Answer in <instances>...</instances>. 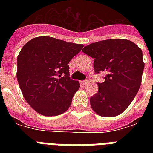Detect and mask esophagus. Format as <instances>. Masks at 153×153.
Listing matches in <instances>:
<instances>
[{
	"label": "esophagus",
	"instance_id": "34e87169",
	"mask_svg": "<svg viewBox=\"0 0 153 153\" xmlns=\"http://www.w3.org/2000/svg\"><path fill=\"white\" fill-rule=\"evenodd\" d=\"M86 83H87V81H86V80H84V81H80V84H81V85H82V86H83V85H86Z\"/></svg>",
	"mask_w": 153,
	"mask_h": 153
}]
</instances>
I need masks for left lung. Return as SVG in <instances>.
I'll list each match as a JSON object with an SVG mask.
<instances>
[{
    "label": "left lung",
    "instance_id": "1",
    "mask_svg": "<svg viewBox=\"0 0 153 153\" xmlns=\"http://www.w3.org/2000/svg\"><path fill=\"white\" fill-rule=\"evenodd\" d=\"M82 51L94 59L96 74L105 73V81L98 82V91L90 99L93 110L105 117L121 114L140 86L145 67L141 49L128 39H111L92 43Z\"/></svg>",
    "mask_w": 153,
    "mask_h": 153
}]
</instances>
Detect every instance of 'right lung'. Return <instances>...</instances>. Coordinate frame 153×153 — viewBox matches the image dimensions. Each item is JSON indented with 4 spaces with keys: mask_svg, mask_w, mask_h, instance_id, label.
<instances>
[{
    "mask_svg": "<svg viewBox=\"0 0 153 153\" xmlns=\"http://www.w3.org/2000/svg\"><path fill=\"white\" fill-rule=\"evenodd\" d=\"M82 44L50 36L31 39L17 57L16 77L25 100L44 116L64 113L80 87L69 74V62Z\"/></svg>",
    "mask_w": 153,
    "mask_h": 153,
    "instance_id": "obj_1",
    "label": "right lung"
}]
</instances>
